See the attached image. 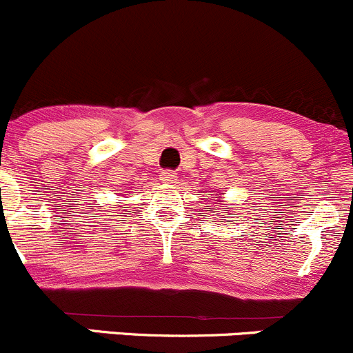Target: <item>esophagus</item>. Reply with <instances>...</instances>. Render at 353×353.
<instances>
[{
    "instance_id": "1",
    "label": "esophagus",
    "mask_w": 353,
    "mask_h": 353,
    "mask_svg": "<svg viewBox=\"0 0 353 353\" xmlns=\"http://www.w3.org/2000/svg\"><path fill=\"white\" fill-rule=\"evenodd\" d=\"M160 181H162V183H167V184H172L177 181V176H176V172H172V170H163L162 176H160Z\"/></svg>"
}]
</instances>
